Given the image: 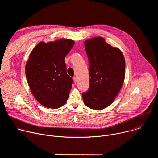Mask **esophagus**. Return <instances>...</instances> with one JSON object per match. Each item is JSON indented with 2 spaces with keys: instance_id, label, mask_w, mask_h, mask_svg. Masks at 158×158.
I'll use <instances>...</instances> for the list:
<instances>
[{
  "instance_id": "esophagus-1",
  "label": "esophagus",
  "mask_w": 158,
  "mask_h": 158,
  "mask_svg": "<svg viewBox=\"0 0 158 158\" xmlns=\"http://www.w3.org/2000/svg\"><path fill=\"white\" fill-rule=\"evenodd\" d=\"M73 80H74V83H76V82H77V77H76V76L73 77Z\"/></svg>"
}]
</instances>
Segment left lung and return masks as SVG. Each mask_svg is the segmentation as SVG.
I'll return each mask as SVG.
<instances>
[{"mask_svg":"<svg viewBox=\"0 0 158 158\" xmlns=\"http://www.w3.org/2000/svg\"><path fill=\"white\" fill-rule=\"evenodd\" d=\"M89 59L90 85L82 94L85 105L92 109H103L115 99L125 77V60L122 52L101 37L84 42Z\"/></svg>","mask_w":158,"mask_h":158,"instance_id":"8db88e82","label":"left lung"}]
</instances>
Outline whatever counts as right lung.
Returning <instances> with one entry per match:
<instances>
[{
    "label": "right lung",
    "instance_id": "1",
    "mask_svg": "<svg viewBox=\"0 0 158 158\" xmlns=\"http://www.w3.org/2000/svg\"><path fill=\"white\" fill-rule=\"evenodd\" d=\"M74 44L67 39L40 42L30 54L27 81L34 98L45 107L59 108L68 99L73 80L67 74L65 57Z\"/></svg>",
    "mask_w": 158,
    "mask_h": 158
}]
</instances>
